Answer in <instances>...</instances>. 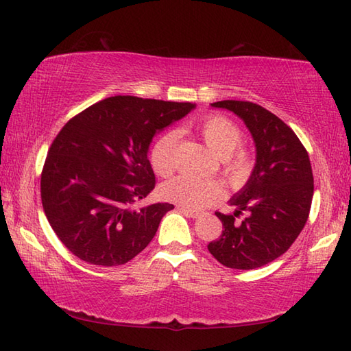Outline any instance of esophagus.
I'll use <instances>...</instances> for the list:
<instances>
[{"mask_svg":"<svg viewBox=\"0 0 351 351\" xmlns=\"http://www.w3.org/2000/svg\"><path fill=\"white\" fill-rule=\"evenodd\" d=\"M179 210H180V213H183V214H185V216H188V217L197 219V217L200 216V213H199V211L191 210V208H186V206H179Z\"/></svg>","mask_w":351,"mask_h":351,"instance_id":"esophagus-1","label":"esophagus"}]
</instances>
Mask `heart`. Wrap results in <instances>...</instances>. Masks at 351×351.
I'll use <instances>...</instances> for the list:
<instances>
[{"mask_svg": "<svg viewBox=\"0 0 351 351\" xmlns=\"http://www.w3.org/2000/svg\"><path fill=\"white\" fill-rule=\"evenodd\" d=\"M195 131L206 146L220 157L223 176L231 185H242L253 171V156L241 145L242 131L234 121L220 114H210L197 121ZM177 134L166 132L157 138L149 152V162L154 172L160 177H168L176 169ZM165 199L182 206L199 210L222 199V183L213 179H197L191 176H177L162 186Z\"/></svg>", "mask_w": 351, "mask_h": 351, "instance_id": "1", "label": "heart"}]
</instances>
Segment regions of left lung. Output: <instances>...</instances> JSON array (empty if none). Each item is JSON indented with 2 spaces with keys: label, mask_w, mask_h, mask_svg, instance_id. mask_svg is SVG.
Wrapping results in <instances>:
<instances>
[{
  "label": "left lung",
  "mask_w": 351,
  "mask_h": 351,
  "mask_svg": "<svg viewBox=\"0 0 351 351\" xmlns=\"http://www.w3.org/2000/svg\"><path fill=\"white\" fill-rule=\"evenodd\" d=\"M211 106L241 117L257 156L247 185L230 200L236 213H216L223 231L208 250L225 267L254 269L284 254L304 230L315 191L308 152L287 123L259 104L223 100ZM243 210L247 217L239 223Z\"/></svg>",
  "instance_id": "obj_1"
}]
</instances>
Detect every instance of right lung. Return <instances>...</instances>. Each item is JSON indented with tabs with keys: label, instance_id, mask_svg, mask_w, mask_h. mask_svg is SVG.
Wrapping results in <instances>:
<instances>
[{
	"label": "right lung",
	"instance_id": "obj_1",
	"mask_svg": "<svg viewBox=\"0 0 351 351\" xmlns=\"http://www.w3.org/2000/svg\"><path fill=\"white\" fill-rule=\"evenodd\" d=\"M193 103L109 97L61 128L41 172V204L52 230L73 256L92 265L134 259L174 205L135 208L156 186L151 140Z\"/></svg>",
	"mask_w": 351,
	"mask_h": 351
}]
</instances>
